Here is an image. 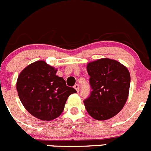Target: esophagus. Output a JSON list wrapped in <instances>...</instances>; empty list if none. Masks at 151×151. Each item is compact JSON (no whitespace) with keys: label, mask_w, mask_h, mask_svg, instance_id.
<instances>
[{"label":"esophagus","mask_w":151,"mask_h":151,"mask_svg":"<svg viewBox=\"0 0 151 151\" xmlns=\"http://www.w3.org/2000/svg\"><path fill=\"white\" fill-rule=\"evenodd\" d=\"M74 88L76 90L77 92L79 91V86H78V85H77V84H76V85H74Z\"/></svg>","instance_id":"obj_1"}]
</instances>
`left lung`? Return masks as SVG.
Wrapping results in <instances>:
<instances>
[{"label":"left lung","mask_w":151,"mask_h":151,"mask_svg":"<svg viewBox=\"0 0 151 151\" xmlns=\"http://www.w3.org/2000/svg\"><path fill=\"white\" fill-rule=\"evenodd\" d=\"M91 92L84 101L89 115L97 120H106L121 111L127 101L130 73L115 60L102 58L87 65Z\"/></svg>","instance_id":"obj_1"}]
</instances>
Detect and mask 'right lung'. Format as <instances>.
<instances>
[{
  "instance_id": "right-lung-1",
  "label": "right lung",
  "mask_w": 151,
  "mask_h": 151,
  "mask_svg": "<svg viewBox=\"0 0 151 151\" xmlns=\"http://www.w3.org/2000/svg\"><path fill=\"white\" fill-rule=\"evenodd\" d=\"M57 69L44 60L29 64L19 73L17 90L21 102L30 114L41 120L50 121L63 113L69 96L76 89L66 86L57 76Z\"/></svg>"
}]
</instances>
